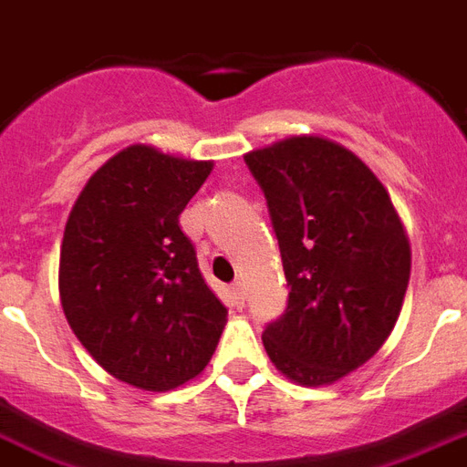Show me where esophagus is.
Instances as JSON below:
<instances>
[{
  "label": "esophagus",
  "instance_id": "obj_1",
  "mask_svg": "<svg viewBox=\"0 0 467 467\" xmlns=\"http://www.w3.org/2000/svg\"><path fill=\"white\" fill-rule=\"evenodd\" d=\"M229 297L234 307H244V285H241V283H234V285L229 287Z\"/></svg>",
  "mask_w": 467,
  "mask_h": 467
}]
</instances>
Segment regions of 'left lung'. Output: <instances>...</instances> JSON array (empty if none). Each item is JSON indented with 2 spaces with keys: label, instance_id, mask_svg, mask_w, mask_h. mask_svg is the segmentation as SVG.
<instances>
[{
  "label": "left lung",
  "instance_id": "left-lung-1",
  "mask_svg": "<svg viewBox=\"0 0 467 467\" xmlns=\"http://www.w3.org/2000/svg\"><path fill=\"white\" fill-rule=\"evenodd\" d=\"M278 238L290 293L263 345L305 387L342 379L377 354L401 313L411 248L387 189L367 164L322 138L248 152Z\"/></svg>",
  "mask_w": 467,
  "mask_h": 467
}]
</instances>
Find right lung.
Returning a JSON list of instances; mask_svg holds the SVG:
<instances>
[{
  "label": "right lung",
  "instance_id": "obj_1",
  "mask_svg": "<svg viewBox=\"0 0 467 467\" xmlns=\"http://www.w3.org/2000/svg\"><path fill=\"white\" fill-rule=\"evenodd\" d=\"M209 171L212 162L128 147L88 180L63 231L66 320L105 371L145 391L194 379L226 325L180 226Z\"/></svg>",
  "mask_w": 467,
  "mask_h": 467
}]
</instances>
